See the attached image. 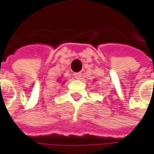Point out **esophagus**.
Segmentation results:
<instances>
[{
    "label": "esophagus",
    "mask_w": 154,
    "mask_h": 154,
    "mask_svg": "<svg viewBox=\"0 0 154 154\" xmlns=\"http://www.w3.org/2000/svg\"><path fill=\"white\" fill-rule=\"evenodd\" d=\"M74 76L75 79H77V80H80V78H81V73L79 72V73H74Z\"/></svg>",
    "instance_id": "obj_1"
}]
</instances>
